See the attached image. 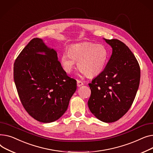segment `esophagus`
Instances as JSON below:
<instances>
[{"instance_id":"esophagus-1","label":"esophagus","mask_w":153,"mask_h":153,"mask_svg":"<svg viewBox=\"0 0 153 153\" xmlns=\"http://www.w3.org/2000/svg\"><path fill=\"white\" fill-rule=\"evenodd\" d=\"M83 84H84V83H83V82H82V81H81V80H77V86H78V87L83 85Z\"/></svg>"}]
</instances>
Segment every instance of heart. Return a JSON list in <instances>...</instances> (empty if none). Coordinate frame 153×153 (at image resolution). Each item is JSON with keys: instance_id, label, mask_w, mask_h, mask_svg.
<instances>
[{"instance_id": "b5f03b06", "label": "heart", "mask_w": 153, "mask_h": 153, "mask_svg": "<svg viewBox=\"0 0 153 153\" xmlns=\"http://www.w3.org/2000/svg\"><path fill=\"white\" fill-rule=\"evenodd\" d=\"M107 57V51L102 44L88 42L71 46L68 52L61 55L60 62L64 70L70 74L77 61L81 72L88 77H94L102 72Z\"/></svg>"}]
</instances>
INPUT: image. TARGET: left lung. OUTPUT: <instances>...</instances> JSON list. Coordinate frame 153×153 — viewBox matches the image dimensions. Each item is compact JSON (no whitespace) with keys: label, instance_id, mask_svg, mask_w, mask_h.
<instances>
[{"label":"left lung","instance_id":"left-lung-1","mask_svg":"<svg viewBox=\"0 0 153 153\" xmlns=\"http://www.w3.org/2000/svg\"><path fill=\"white\" fill-rule=\"evenodd\" d=\"M104 40L112 47V55L102 72L88 84L91 93L88 105L96 118L110 123L120 119L131 107L140 85V68L123 42Z\"/></svg>","mask_w":153,"mask_h":153}]
</instances>
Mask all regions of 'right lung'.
I'll return each instance as SVG.
<instances>
[{"mask_svg":"<svg viewBox=\"0 0 153 153\" xmlns=\"http://www.w3.org/2000/svg\"><path fill=\"white\" fill-rule=\"evenodd\" d=\"M13 78L20 101L33 118L43 123L58 120L76 89L58 60L55 50L34 38L16 59Z\"/></svg>","mask_w":153,"mask_h":153,"instance_id":"right-lung-1","label":"right lung"}]
</instances>
